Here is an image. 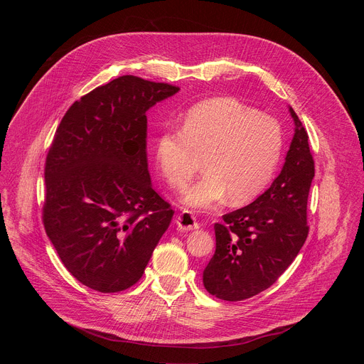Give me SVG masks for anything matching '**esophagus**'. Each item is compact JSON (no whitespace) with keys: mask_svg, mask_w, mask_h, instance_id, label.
I'll list each match as a JSON object with an SVG mask.
<instances>
[{"mask_svg":"<svg viewBox=\"0 0 364 364\" xmlns=\"http://www.w3.org/2000/svg\"><path fill=\"white\" fill-rule=\"evenodd\" d=\"M176 223L177 226L181 229V230H196L198 229V223L196 222V218L193 216V213L190 210H183L177 219H176Z\"/></svg>","mask_w":364,"mask_h":364,"instance_id":"obj_1","label":"esophagus"}]
</instances>
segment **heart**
<instances>
[{
  "label": "heart",
  "instance_id": "heart-1",
  "mask_svg": "<svg viewBox=\"0 0 364 364\" xmlns=\"http://www.w3.org/2000/svg\"><path fill=\"white\" fill-rule=\"evenodd\" d=\"M284 146L277 119L255 112L232 97L205 100L184 117L181 131L164 128L154 139L155 161L176 188H183L200 167L205 174L184 193L183 201L212 210L228 197L243 204L272 180Z\"/></svg>",
  "mask_w": 364,
  "mask_h": 364
}]
</instances>
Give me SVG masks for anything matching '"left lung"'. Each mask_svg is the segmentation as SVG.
Segmentation results:
<instances>
[{"label":"left lung","instance_id":"obj_1","mask_svg":"<svg viewBox=\"0 0 364 364\" xmlns=\"http://www.w3.org/2000/svg\"><path fill=\"white\" fill-rule=\"evenodd\" d=\"M295 134L272 186L253 203L215 223L216 252L203 271L207 292L243 301L268 289L287 271L308 236L306 203L316 168L308 134L289 108Z\"/></svg>","mask_w":364,"mask_h":364}]
</instances>
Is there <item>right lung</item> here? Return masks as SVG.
Returning a JSON list of instances; mask_svg holds the SVG:
<instances>
[{
    "label": "right lung",
    "mask_w": 364,
    "mask_h": 364,
    "mask_svg": "<svg viewBox=\"0 0 364 364\" xmlns=\"http://www.w3.org/2000/svg\"><path fill=\"white\" fill-rule=\"evenodd\" d=\"M178 90L119 76L73 103L48 148L43 225L66 269L95 291L135 285L171 223L148 173L146 111Z\"/></svg>",
    "instance_id": "obj_1"
}]
</instances>
